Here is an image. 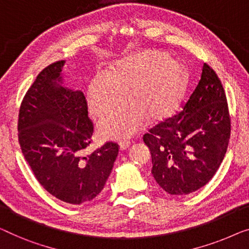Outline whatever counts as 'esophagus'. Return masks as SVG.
I'll use <instances>...</instances> for the list:
<instances>
[{"label":"esophagus","instance_id":"obj_1","mask_svg":"<svg viewBox=\"0 0 249 249\" xmlns=\"http://www.w3.org/2000/svg\"><path fill=\"white\" fill-rule=\"evenodd\" d=\"M129 146H130V142H128V140H122V142H119V148H120V150H125Z\"/></svg>","mask_w":249,"mask_h":249}]
</instances>
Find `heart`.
<instances>
[{
  "mask_svg": "<svg viewBox=\"0 0 249 249\" xmlns=\"http://www.w3.org/2000/svg\"><path fill=\"white\" fill-rule=\"evenodd\" d=\"M186 70L179 60L160 50H145L113 63L107 74L96 73L86 89L89 112L104 117L128 99L130 103L99 124L106 138L130 137L150 120L171 116L181 104L187 89Z\"/></svg>",
  "mask_w": 249,
  "mask_h": 249,
  "instance_id": "obj_1",
  "label": "heart"
}]
</instances>
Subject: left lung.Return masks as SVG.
I'll list each match as a JSON object with an SVG mask.
<instances>
[{
    "mask_svg": "<svg viewBox=\"0 0 249 249\" xmlns=\"http://www.w3.org/2000/svg\"><path fill=\"white\" fill-rule=\"evenodd\" d=\"M229 138L225 89L214 71L204 63L200 81L181 112L143 136L155 181L172 196L201 189L222 163Z\"/></svg>",
    "mask_w": 249,
    "mask_h": 249,
    "instance_id": "obj_1",
    "label": "left lung"
}]
</instances>
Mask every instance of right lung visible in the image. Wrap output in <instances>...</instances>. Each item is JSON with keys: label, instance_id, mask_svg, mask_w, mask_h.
Here are the masks:
<instances>
[{"label": "right lung", "instance_id": "add662e5", "mask_svg": "<svg viewBox=\"0 0 249 249\" xmlns=\"http://www.w3.org/2000/svg\"><path fill=\"white\" fill-rule=\"evenodd\" d=\"M65 60L42 70L28 89L19 112V142L29 166L46 191L60 201L82 204L103 190L118 156L107 142L91 155L93 124L82 91L64 85Z\"/></svg>", "mask_w": 249, "mask_h": 249}]
</instances>
